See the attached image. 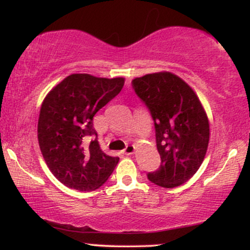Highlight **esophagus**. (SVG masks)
<instances>
[{
    "label": "esophagus",
    "mask_w": 250,
    "mask_h": 250,
    "mask_svg": "<svg viewBox=\"0 0 250 250\" xmlns=\"http://www.w3.org/2000/svg\"><path fill=\"white\" fill-rule=\"evenodd\" d=\"M135 149H136V148H135V146L129 145V146H127V148L123 150V153H125V155H131V154L135 153Z\"/></svg>",
    "instance_id": "esophagus-1"
}]
</instances>
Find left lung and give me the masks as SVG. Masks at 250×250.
Segmentation results:
<instances>
[{"instance_id": "8db88e82", "label": "left lung", "mask_w": 250, "mask_h": 250, "mask_svg": "<svg viewBox=\"0 0 250 250\" xmlns=\"http://www.w3.org/2000/svg\"><path fill=\"white\" fill-rule=\"evenodd\" d=\"M137 96L154 120L161 166L148 179L163 188L179 187L193 177L205 160L209 120L196 93L169 71L133 80Z\"/></svg>"}]
</instances>
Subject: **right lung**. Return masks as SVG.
<instances>
[{"instance_id":"right-lung-1","label":"right lung","mask_w":250,"mask_h":250,"mask_svg":"<svg viewBox=\"0 0 250 250\" xmlns=\"http://www.w3.org/2000/svg\"><path fill=\"white\" fill-rule=\"evenodd\" d=\"M123 84V77L71 74L43 100L37 125L40 149L48 168L65 187L95 190L119 163V157L100 148L93 119Z\"/></svg>"}]
</instances>
